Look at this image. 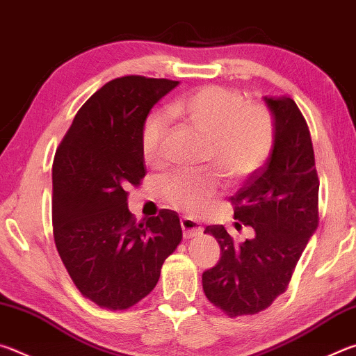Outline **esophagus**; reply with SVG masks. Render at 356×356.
I'll return each mask as SVG.
<instances>
[{"label": "esophagus", "mask_w": 356, "mask_h": 356, "mask_svg": "<svg viewBox=\"0 0 356 356\" xmlns=\"http://www.w3.org/2000/svg\"><path fill=\"white\" fill-rule=\"evenodd\" d=\"M180 226H182V231H184V238H193V237H197L202 234V226H200V222L191 220V218H182L180 220Z\"/></svg>", "instance_id": "34e87169"}]
</instances>
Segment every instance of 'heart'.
I'll return each mask as SVG.
<instances>
[{
    "mask_svg": "<svg viewBox=\"0 0 356 356\" xmlns=\"http://www.w3.org/2000/svg\"><path fill=\"white\" fill-rule=\"evenodd\" d=\"M170 118L184 120L207 138V159L229 182H240L268 160L275 144V122L264 105H246L243 95L221 86H204L171 102L166 113L155 111L141 134L143 156L159 165ZM213 172H176L165 179L161 190L185 213L197 215L218 193Z\"/></svg>",
    "mask_w": 356,
    "mask_h": 356,
    "instance_id": "obj_1",
    "label": "heart"
}]
</instances>
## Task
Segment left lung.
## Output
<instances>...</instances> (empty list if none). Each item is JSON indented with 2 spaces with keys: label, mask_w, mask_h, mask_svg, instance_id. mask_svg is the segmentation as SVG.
<instances>
[{
  "label": "left lung",
  "mask_w": 356,
  "mask_h": 356,
  "mask_svg": "<svg viewBox=\"0 0 356 356\" xmlns=\"http://www.w3.org/2000/svg\"><path fill=\"white\" fill-rule=\"evenodd\" d=\"M264 102L275 122L273 150L231 197L234 218L254 229V237L237 243L221 225L204 231L216 238L221 257L202 273V289L232 317L257 314L287 291L318 225V179L303 114L289 97Z\"/></svg>",
  "instance_id": "8db88e82"
}]
</instances>
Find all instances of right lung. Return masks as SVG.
<instances>
[{"label": "right lung", "mask_w": 356, "mask_h": 356, "mask_svg": "<svg viewBox=\"0 0 356 356\" xmlns=\"http://www.w3.org/2000/svg\"><path fill=\"white\" fill-rule=\"evenodd\" d=\"M179 81L122 76L84 104L53 161V236L84 297L127 309L155 287L165 259L182 240L174 210L136 222L127 190L146 176L141 150L152 106Z\"/></svg>", "instance_id": "obj_1"}]
</instances>
